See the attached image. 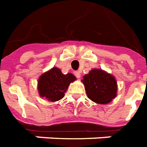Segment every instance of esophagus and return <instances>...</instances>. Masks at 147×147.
<instances>
[{
    "label": "esophagus",
    "instance_id": "obj_1",
    "mask_svg": "<svg viewBox=\"0 0 147 147\" xmlns=\"http://www.w3.org/2000/svg\"><path fill=\"white\" fill-rule=\"evenodd\" d=\"M74 74L75 76H76V78H81V73H80V71H76V72H74Z\"/></svg>",
    "mask_w": 147,
    "mask_h": 147
}]
</instances>
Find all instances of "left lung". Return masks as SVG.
I'll return each mask as SVG.
<instances>
[{
	"mask_svg": "<svg viewBox=\"0 0 147 147\" xmlns=\"http://www.w3.org/2000/svg\"><path fill=\"white\" fill-rule=\"evenodd\" d=\"M88 97L98 104H107L115 98L117 84L115 78L100 69H93L83 77Z\"/></svg>",
	"mask_w": 147,
	"mask_h": 147,
	"instance_id": "left-lung-1",
	"label": "left lung"
}]
</instances>
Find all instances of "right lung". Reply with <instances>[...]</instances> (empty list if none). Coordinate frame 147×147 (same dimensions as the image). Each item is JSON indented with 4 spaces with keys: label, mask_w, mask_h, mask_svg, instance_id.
Masks as SVG:
<instances>
[{
    "label": "right lung",
    "mask_w": 147,
    "mask_h": 147,
    "mask_svg": "<svg viewBox=\"0 0 147 147\" xmlns=\"http://www.w3.org/2000/svg\"><path fill=\"white\" fill-rule=\"evenodd\" d=\"M75 80L76 78L72 74H63L60 69L53 67L38 79L37 89L40 96L49 101H59L64 97L69 84Z\"/></svg>",
    "instance_id": "add662e5"
}]
</instances>
